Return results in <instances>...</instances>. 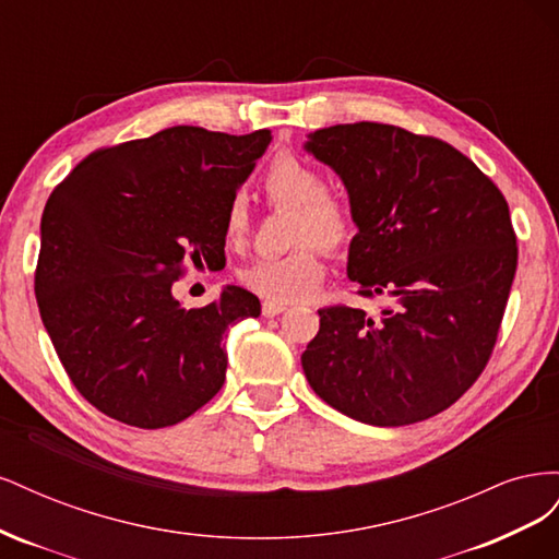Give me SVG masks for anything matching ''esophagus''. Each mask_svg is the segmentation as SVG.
<instances>
[{
  "label": "esophagus",
  "mask_w": 559,
  "mask_h": 559,
  "mask_svg": "<svg viewBox=\"0 0 559 559\" xmlns=\"http://www.w3.org/2000/svg\"><path fill=\"white\" fill-rule=\"evenodd\" d=\"M263 317H277L280 312L286 310V302H277V300H263Z\"/></svg>",
  "instance_id": "obj_1"
}]
</instances>
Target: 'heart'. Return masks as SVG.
<instances>
[{"mask_svg": "<svg viewBox=\"0 0 559 559\" xmlns=\"http://www.w3.org/2000/svg\"><path fill=\"white\" fill-rule=\"evenodd\" d=\"M261 186L273 205L296 210L294 242L300 247L286 257L253 261L242 270L240 280L247 289L267 300H302L312 296L324 280L326 263L321 245H345L352 235V214L341 198L326 191L324 173L294 154H282L270 163ZM247 226V200L235 195L224 212L226 242L240 245Z\"/></svg>", "mask_w": 559, "mask_h": 559, "instance_id": "1", "label": "heart"}]
</instances>
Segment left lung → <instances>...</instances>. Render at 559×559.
<instances>
[{
  "mask_svg": "<svg viewBox=\"0 0 559 559\" xmlns=\"http://www.w3.org/2000/svg\"><path fill=\"white\" fill-rule=\"evenodd\" d=\"M343 179L359 233L347 275L380 317L319 310L302 352L314 394L373 427L429 419L478 380L495 349L518 265L509 202L443 140L384 123L308 134Z\"/></svg>",
  "mask_w": 559,
  "mask_h": 559,
  "instance_id": "1",
  "label": "left lung"
}]
</instances>
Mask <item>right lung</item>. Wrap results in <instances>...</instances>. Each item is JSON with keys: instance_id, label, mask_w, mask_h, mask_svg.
<instances>
[{"instance_id": "right-lung-1", "label": "right lung", "mask_w": 559, "mask_h": 559, "mask_svg": "<svg viewBox=\"0 0 559 559\" xmlns=\"http://www.w3.org/2000/svg\"><path fill=\"white\" fill-rule=\"evenodd\" d=\"M251 134L175 126L83 158L41 214L35 292L41 321L79 394L99 413L163 429L202 408L226 380L224 335L261 314L226 286L183 310V263L224 253V212L265 154Z\"/></svg>"}]
</instances>
